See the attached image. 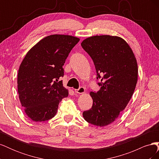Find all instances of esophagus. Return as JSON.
Instances as JSON below:
<instances>
[{"label":"esophagus","mask_w":159,"mask_h":159,"mask_svg":"<svg viewBox=\"0 0 159 159\" xmlns=\"http://www.w3.org/2000/svg\"><path fill=\"white\" fill-rule=\"evenodd\" d=\"M85 88L81 86V87H80L78 89H75V92L77 93H80L81 94V93H84L85 92Z\"/></svg>","instance_id":"34e87169"}]
</instances>
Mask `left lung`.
<instances>
[{
	"label": "left lung",
	"instance_id": "left-lung-1",
	"mask_svg": "<svg viewBox=\"0 0 159 159\" xmlns=\"http://www.w3.org/2000/svg\"><path fill=\"white\" fill-rule=\"evenodd\" d=\"M81 45L93 60L101 87L97 92H90L93 105L83 112V116L89 123L107 126L125 109L134 93L138 77L135 56L118 36H91Z\"/></svg>",
	"mask_w": 159,
	"mask_h": 159
}]
</instances>
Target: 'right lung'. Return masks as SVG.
Returning <instances> with one entry per match:
<instances>
[{
  "label": "right lung",
  "mask_w": 159,
  "mask_h": 159,
  "mask_svg": "<svg viewBox=\"0 0 159 159\" xmlns=\"http://www.w3.org/2000/svg\"><path fill=\"white\" fill-rule=\"evenodd\" d=\"M78 38L54 34L46 36L28 52L18 73V92L27 116L34 121L54 117L61 99L68 96L60 80L64 66Z\"/></svg>",
  "instance_id": "right-lung-1"
}]
</instances>
